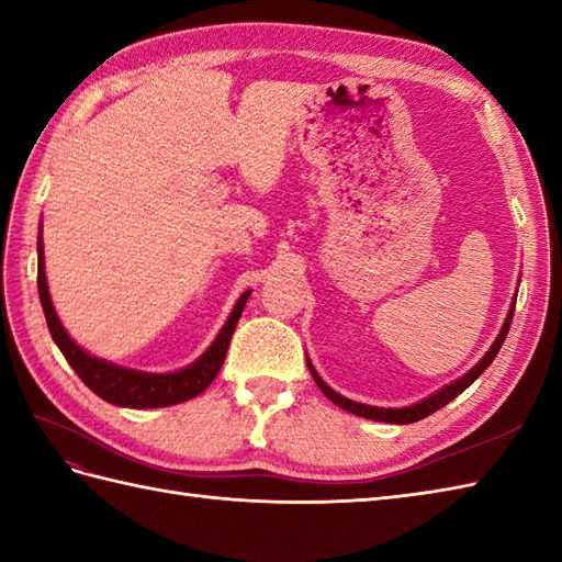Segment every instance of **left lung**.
<instances>
[{
  "mask_svg": "<svg viewBox=\"0 0 562 562\" xmlns=\"http://www.w3.org/2000/svg\"><path fill=\"white\" fill-rule=\"evenodd\" d=\"M512 316H515V302H512V308H509V314H507V318H505V326H503V330H499V336L495 338V342L491 345V350L485 352V357L483 360L475 364L471 372H465L461 379H457V381H451V384H447L445 389H439L437 393H432V396H427V398H423L420 403H413V405H405V408H376V405H364V403H357V401H350V398H345V396H340V393H336L333 391L324 379L318 376V372L314 369V364L306 360V364H308V372H312V376H314V381L318 384V389L326 393V396L336 403V405H340L342 411H348V413H355V415H360V417H367V420H379V423H393V425H408V423H417V420H423V417H427V415H432L435 411H439V408H445V405L449 403V401H453L459 396V393H463L465 389H469L475 379H479L487 367H491V362L495 360L497 357V352H499V348H503V342H505V338H507V330H509V326H512Z\"/></svg>",
  "mask_w": 562,
  "mask_h": 562,
  "instance_id": "1",
  "label": "left lung"
}]
</instances>
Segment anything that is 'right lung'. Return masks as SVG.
Here are the masks:
<instances>
[{
    "label": "right lung",
    "instance_id": "add662e5",
    "mask_svg": "<svg viewBox=\"0 0 562 562\" xmlns=\"http://www.w3.org/2000/svg\"><path fill=\"white\" fill-rule=\"evenodd\" d=\"M38 294H41L43 314L47 321V330H50L55 345L59 348V352L65 355L69 367L75 369L79 379L93 393H97V396H101L103 401H109L113 405H123V408H164V405L195 398L198 393L205 391L214 381V376L220 374L226 350H229L234 328L238 324V318H241V312L250 292H244L238 296L229 318H226L220 336L214 338L210 348L202 352L193 364H188L186 369H178V372H169V374L137 372V369L105 362L101 357H93L87 350H81L79 345L67 336V330L63 328V324H59V318L55 314L50 292H47L41 234H38Z\"/></svg>",
    "mask_w": 562,
    "mask_h": 562
}]
</instances>
